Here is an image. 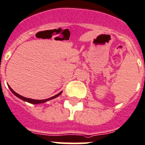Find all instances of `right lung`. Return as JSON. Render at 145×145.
Masks as SVG:
<instances>
[{"label":"right lung","instance_id":"obj_1","mask_svg":"<svg viewBox=\"0 0 145 145\" xmlns=\"http://www.w3.org/2000/svg\"><path fill=\"white\" fill-rule=\"evenodd\" d=\"M8 88H9L10 90H11V91L12 92V93H14L15 95H16V96L18 97L19 99H22V100L25 101H27V102L31 103V104H41V103H44V102H46V101H47L52 100V99H55V98H56V97L59 96V95H60V94H61V93H62V92H60V93H59L58 94H57V95H54V96L51 97V98H50V99H44V100H35V99H28V98H25V97H23V96H22V95H19L18 93H17L16 92L14 91V90H12V88H10L9 85H8Z\"/></svg>","mask_w":145,"mask_h":145}]
</instances>
